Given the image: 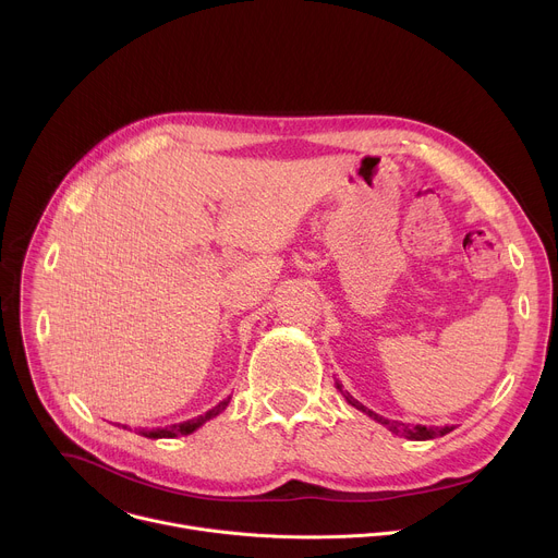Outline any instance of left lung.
Instances as JSON below:
<instances>
[{
	"label": "left lung",
	"instance_id": "8db88e82",
	"mask_svg": "<svg viewBox=\"0 0 558 558\" xmlns=\"http://www.w3.org/2000/svg\"><path fill=\"white\" fill-rule=\"evenodd\" d=\"M336 386L340 388V392L344 395V400L351 404V407H355L357 411H362V413H366L371 420H375L377 424H381V426H386L392 435H400V437H407V439H411V441H426V439H435V437H444L446 433H450L452 430V426H444V428H426V426H422V424H404V422H397V420H386V417H381V415H377V413H373L371 409H366L364 404H360L355 397L349 392V390H342V386L336 381Z\"/></svg>",
	"mask_w": 558,
	"mask_h": 558
}]
</instances>
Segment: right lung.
I'll return each instance as SVG.
<instances>
[{
    "mask_svg": "<svg viewBox=\"0 0 558 558\" xmlns=\"http://www.w3.org/2000/svg\"><path fill=\"white\" fill-rule=\"evenodd\" d=\"M229 400H231V397H227V400H222L218 407H214V409L207 411L205 415H198V417L187 420V422H183V424H172V426H166V428L141 430L138 435H143V437H147V439H174V437H179V435H192V433H194L196 428H201L205 422H209V420H214L216 415H220V413L227 409ZM123 428H128V426H123Z\"/></svg>",
    "mask_w": 558,
    "mask_h": 558,
    "instance_id": "1",
    "label": "right lung"
}]
</instances>
